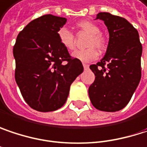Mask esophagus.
Returning a JSON list of instances; mask_svg holds the SVG:
<instances>
[{
  "label": "esophagus",
  "mask_w": 147,
  "mask_h": 147,
  "mask_svg": "<svg viewBox=\"0 0 147 147\" xmlns=\"http://www.w3.org/2000/svg\"><path fill=\"white\" fill-rule=\"evenodd\" d=\"M83 67H84L85 70H87V69L89 68V65H87L86 63H83Z\"/></svg>",
  "instance_id": "1"
}]
</instances>
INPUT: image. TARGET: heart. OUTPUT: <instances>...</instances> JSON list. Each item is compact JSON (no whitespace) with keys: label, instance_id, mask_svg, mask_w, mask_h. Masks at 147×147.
<instances>
[{"label":"heart","instance_id":"heart-1","mask_svg":"<svg viewBox=\"0 0 147 147\" xmlns=\"http://www.w3.org/2000/svg\"><path fill=\"white\" fill-rule=\"evenodd\" d=\"M76 26L81 30L90 34V37L87 42L88 48L76 50L72 54V57L83 62L96 60L98 54L96 48L98 50H102L105 47V39L100 34V28L91 21L79 22ZM58 38L61 45L67 50H73L75 49V36L68 28H60L58 31Z\"/></svg>","mask_w":147,"mask_h":147}]
</instances>
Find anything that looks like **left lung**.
<instances>
[{"label": "left lung", "mask_w": 147, "mask_h": 147, "mask_svg": "<svg viewBox=\"0 0 147 147\" xmlns=\"http://www.w3.org/2000/svg\"><path fill=\"white\" fill-rule=\"evenodd\" d=\"M96 19L104 22L109 34L104 57L90 69L95 75L88 94L98 110L115 112L129 102L141 77L142 45L138 31L125 18L99 12Z\"/></svg>", "instance_id": "left-lung-1"}]
</instances>
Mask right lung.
<instances>
[{"instance_id":"add662e5","label":"right lung","mask_w":147,"mask_h":147,"mask_svg":"<svg viewBox=\"0 0 147 147\" xmlns=\"http://www.w3.org/2000/svg\"><path fill=\"white\" fill-rule=\"evenodd\" d=\"M66 18L51 14L30 22L13 47L15 79L26 102L39 112H50L66 102L70 87L83 71L81 60L61 45L58 31Z\"/></svg>"}]
</instances>
